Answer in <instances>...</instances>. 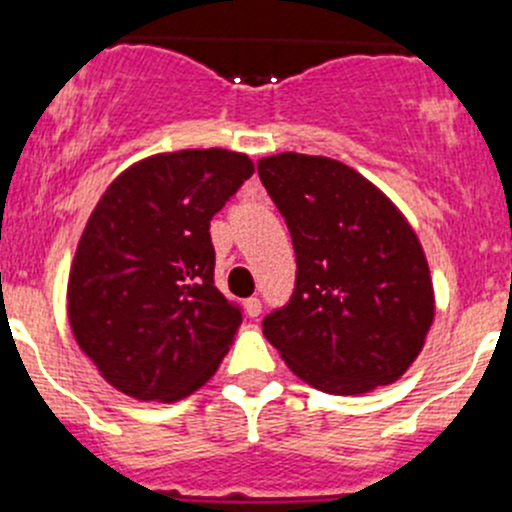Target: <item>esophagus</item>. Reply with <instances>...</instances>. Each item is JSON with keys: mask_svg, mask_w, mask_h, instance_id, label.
<instances>
[{"mask_svg": "<svg viewBox=\"0 0 512 512\" xmlns=\"http://www.w3.org/2000/svg\"><path fill=\"white\" fill-rule=\"evenodd\" d=\"M245 310H247V315H250V317L260 315V312H262L260 297H247V300H245Z\"/></svg>", "mask_w": 512, "mask_h": 512, "instance_id": "obj_1", "label": "esophagus"}]
</instances>
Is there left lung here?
<instances>
[{
  "mask_svg": "<svg viewBox=\"0 0 512 512\" xmlns=\"http://www.w3.org/2000/svg\"><path fill=\"white\" fill-rule=\"evenodd\" d=\"M257 172L295 247V290L262 332L297 377L332 395L398 380L423 350L435 300L398 207L330 157H265Z\"/></svg>",
  "mask_w": 512,
  "mask_h": 512,
  "instance_id": "1",
  "label": "left lung"
}]
</instances>
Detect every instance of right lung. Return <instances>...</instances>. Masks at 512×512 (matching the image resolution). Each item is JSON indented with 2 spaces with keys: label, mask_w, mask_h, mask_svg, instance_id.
Returning a JSON list of instances; mask_svg holds the SVG:
<instances>
[{
  "label": "right lung",
  "mask_w": 512,
  "mask_h": 512,
  "mask_svg": "<svg viewBox=\"0 0 512 512\" xmlns=\"http://www.w3.org/2000/svg\"><path fill=\"white\" fill-rule=\"evenodd\" d=\"M252 172L240 152H170L122 172L94 207L69 272V325L124 395L185 398L230 350L242 307L215 285L210 222Z\"/></svg>",
  "instance_id": "obj_1"
}]
</instances>
